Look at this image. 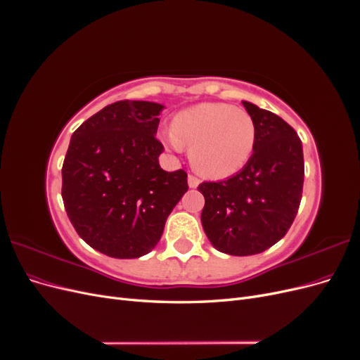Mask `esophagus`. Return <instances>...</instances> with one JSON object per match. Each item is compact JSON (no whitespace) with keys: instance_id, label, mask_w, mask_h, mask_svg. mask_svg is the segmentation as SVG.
I'll return each mask as SVG.
<instances>
[{"instance_id":"esophagus-1","label":"esophagus","mask_w":360,"mask_h":360,"mask_svg":"<svg viewBox=\"0 0 360 360\" xmlns=\"http://www.w3.org/2000/svg\"><path fill=\"white\" fill-rule=\"evenodd\" d=\"M188 183H189V188L195 189V188H198V184H200V179H198V177H195V176H192V174H189V177H188Z\"/></svg>"}]
</instances>
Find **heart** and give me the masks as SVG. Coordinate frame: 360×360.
<instances>
[{
	"label": "heart",
	"mask_w": 360,
	"mask_h": 360,
	"mask_svg": "<svg viewBox=\"0 0 360 360\" xmlns=\"http://www.w3.org/2000/svg\"><path fill=\"white\" fill-rule=\"evenodd\" d=\"M168 144L174 150L191 147L192 165L213 179L233 176L254 153L257 126L242 108L228 103H201L172 120Z\"/></svg>",
	"instance_id": "1"
}]
</instances>
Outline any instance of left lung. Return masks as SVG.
<instances>
[{"label":"left lung","instance_id":"obj_1","mask_svg":"<svg viewBox=\"0 0 360 360\" xmlns=\"http://www.w3.org/2000/svg\"><path fill=\"white\" fill-rule=\"evenodd\" d=\"M257 126L254 153L242 171L222 181H204L201 224L224 254L264 252L287 234L297 214L304 163L302 141L276 114L243 102Z\"/></svg>","mask_w":360,"mask_h":360}]
</instances>
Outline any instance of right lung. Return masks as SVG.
<instances>
[{"mask_svg":"<svg viewBox=\"0 0 360 360\" xmlns=\"http://www.w3.org/2000/svg\"><path fill=\"white\" fill-rule=\"evenodd\" d=\"M162 105L120 101L75 130L63 162L61 197L85 243L112 258H138L160 240L189 189L186 171L159 167Z\"/></svg>","mask_w":360,"mask_h":360,"instance_id":"obj_1","label":"right lung"}]
</instances>
